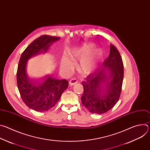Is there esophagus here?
I'll list each match as a JSON object with an SVG mask.
<instances>
[{
  "label": "esophagus",
  "mask_w": 150,
  "mask_h": 150,
  "mask_svg": "<svg viewBox=\"0 0 150 150\" xmlns=\"http://www.w3.org/2000/svg\"><path fill=\"white\" fill-rule=\"evenodd\" d=\"M77 82H77L76 80H75V79H71V80H70L69 82L70 86H73V85H74L75 84H76Z\"/></svg>",
  "instance_id": "1"
}]
</instances>
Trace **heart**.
Segmentation results:
<instances>
[{"instance_id": "1", "label": "heart", "mask_w": 150, "mask_h": 150, "mask_svg": "<svg viewBox=\"0 0 150 150\" xmlns=\"http://www.w3.org/2000/svg\"><path fill=\"white\" fill-rule=\"evenodd\" d=\"M91 42L75 47L69 52V57L63 55L60 62V70L68 74L74 67L72 61L79 60L78 65V71L84 76H88L95 72L103 57V52L99 48H94Z\"/></svg>"}]
</instances>
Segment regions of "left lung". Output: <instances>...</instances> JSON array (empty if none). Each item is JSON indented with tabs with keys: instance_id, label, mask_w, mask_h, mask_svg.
<instances>
[{
	"instance_id": "obj_1",
	"label": "left lung",
	"mask_w": 150,
	"mask_h": 150,
	"mask_svg": "<svg viewBox=\"0 0 150 150\" xmlns=\"http://www.w3.org/2000/svg\"><path fill=\"white\" fill-rule=\"evenodd\" d=\"M123 71L121 56L116 47L110 45L109 56L103 66L82 82L81 102L90 112L104 113L115 105L121 93Z\"/></svg>"
}]
</instances>
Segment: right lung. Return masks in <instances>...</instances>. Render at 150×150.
I'll return each instance as SVG.
<instances>
[{"label":"right lung","instance_id":"1","mask_svg":"<svg viewBox=\"0 0 150 150\" xmlns=\"http://www.w3.org/2000/svg\"><path fill=\"white\" fill-rule=\"evenodd\" d=\"M60 37L45 35L34 40L25 49L19 59L16 80L22 100L29 108L37 112L50 109L59 100L63 92L68 87L66 79H56L50 75L40 81L32 80L27 73L29 59L41 53H46Z\"/></svg>","mask_w":150,"mask_h":150}]
</instances>
